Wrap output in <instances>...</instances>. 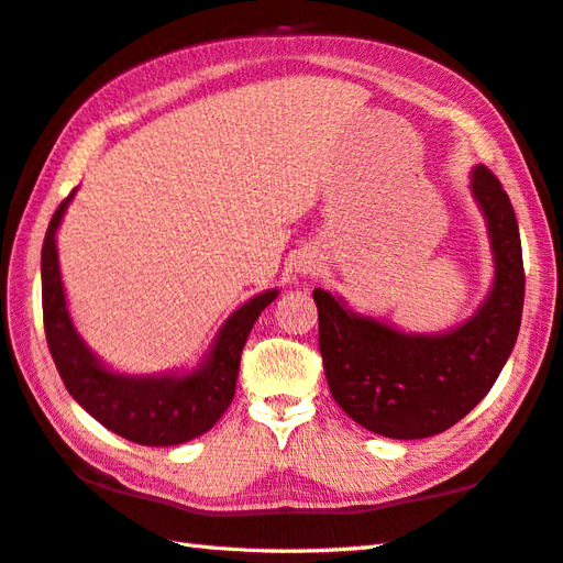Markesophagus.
Instances as JSON below:
<instances>
[{"instance_id": "obj_1", "label": "esophagus", "mask_w": 563, "mask_h": 563, "mask_svg": "<svg viewBox=\"0 0 563 563\" xmlns=\"http://www.w3.org/2000/svg\"><path fill=\"white\" fill-rule=\"evenodd\" d=\"M298 272H301V274H313L316 272V262L313 260H301V262H298Z\"/></svg>"}]
</instances>
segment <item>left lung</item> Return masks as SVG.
Segmentation results:
<instances>
[{"label": "left lung", "instance_id": "1", "mask_svg": "<svg viewBox=\"0 0 563 563\" xmlns=\"http://www.w3.org/2000/svg\"><path fill=\"white\" fill-rule=\"evenodd\" d=\"M472 194L486 218L493 286L474 316L444 332H404L362 316L325 289L313 291L318 340L332 398L362 428L391 440L450 430L496 384L522 320L525 269L518 218L484 165Z\"/></svg>", "mask_w": 563, "mask_h": 563}]
</instances>
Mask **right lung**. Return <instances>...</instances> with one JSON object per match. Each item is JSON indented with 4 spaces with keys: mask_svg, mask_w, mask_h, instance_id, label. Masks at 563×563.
Returning <instances> with one entry per match:
<instances>
[{
    "mask_svg": "<svg viewBox=\"0 0 563 563\" xmlns=\"http://www.w3.org/2000/svg\"><path fill=\"white\" fill-rule=\"evenodd\" d=\"M75 191L53 213L41 252L45 340L65 388L91 418L131 442L172 446L199 438L231 406L240 352L255 320L279 296V289L262 291L235 308L216 332L209 352L189 372L147 376L113 372L87 347L67 311L55 235Z\"/></svg>",
    "mask_w": 563,
    "mask_h": 563,
    "instance_id": "add662e5",
    "label": "right lung"
}]
</instances>
